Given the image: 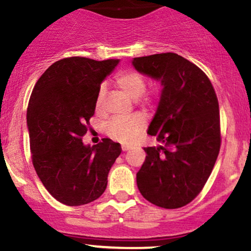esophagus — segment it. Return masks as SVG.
I'll return each mask as SVG.
<instances>
[{
  "label": "esophagus",
  "instance_id": "34e87169",
  "mask_svg": "<svg viewBox=\"0 0 251 251\" xmlns=\"http://www.w3.org/2000/svg\"><path fill=\"white\" fill-rule=\"evenodd\" d=\"M122 149H123V151L125 152V151H128V150L131 149V146H129V145H122Z\"/></svg>",
  "mask_w": 251,
  "mask_h": 251
}]
</instances>
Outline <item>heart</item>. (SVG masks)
I'll return each instance as SVG.
<instances>
[{
    "label": "heart",
    "instance_id": "b5f03b06",
    "mask_svg": "<svg viewBox=\"0 0 251 251\" xmlns=\"http://www.w3.org/2000/svg\"><path fill=\"white\" fill-rule=\"evenodd\" d=\"M114 83L128 97L137 99L139 98L143 106H151L155 101L157 93L153 89L145 91L148 82L145 76L140 72L128 70L119 73L114 79ZM106 97V86H100L97 94L96 107L97 111H102ZM146 120L142 114H132L126 117H113L105 124V133L113 139L126 143L133 140L145 127Z\"/></svg>",
    "mask_w": 251,
    "mask_h": 251
}]
</instances>
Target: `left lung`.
<instances>
[{
  "label": "left lung",
  "instance_id": "1",
  "mask_svg": "<svg viewBox=\"0 0 251 251\" xmlns=\"http://www.w3.org/2000/svg\"><path fill=\"white\" fill-rule=\"evenodd\" d=\"M132 63L164 86L148 131L162 145L144 149L138 189L154 205L181 208L200 195L220 153L217 96L208 75L176 53L134 57Z\"/></svg>",
  "mask_w": 251,
  "mask_h": 251
}]
</instances>
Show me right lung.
I'll use <instances>...</instances> for the list:
<instances>
[{"label":"right lung","mask_w":251,"mask_h":251,"mask_svg":"<svg viewBox=\"0 0 251 251\" xmlns=\"http://www.w3.org/2000/svg\"><path fill=\"white\" fill-rule=\"evenodd\" d=\"M118 59L71 56L54 62L34 86L27 108L30 153L40 180L60 203L83 205L98 200L122 146L102 139L85 146L100 83Z\"/></svg>","instance_id":"right-lung-1"}]
</instances>
